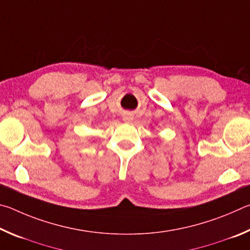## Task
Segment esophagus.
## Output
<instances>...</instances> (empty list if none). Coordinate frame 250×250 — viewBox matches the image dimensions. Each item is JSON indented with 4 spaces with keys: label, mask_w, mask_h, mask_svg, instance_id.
I'll return each mask as SVG.
<instances>
[{
    "label": "esophagus",
    "mask_w": 250,
    "mask_h": 250,
    "mask_svg": "<svg viewBox=\"0 0 250 250\" xmlns=\"http://www.w3.org/2000/svg\"><path fill=\"white\" fill-rule=\"evenodd\" d=\"M132 119H133V117L131 116V115H125V116H124V120H125V122H130Z\"/></svg>",
    "instance_id": "34e87169"
}]
</instances>
